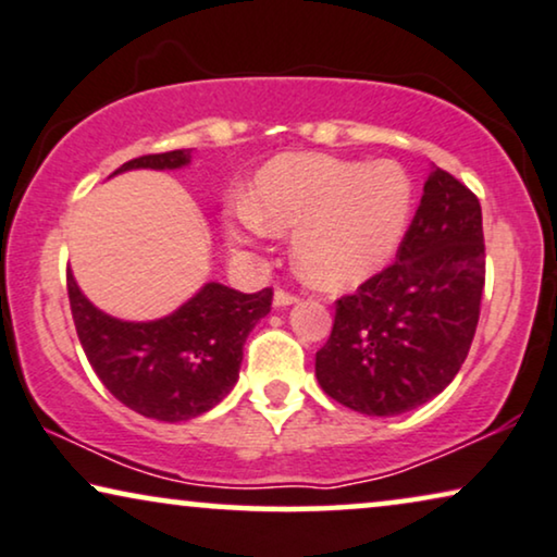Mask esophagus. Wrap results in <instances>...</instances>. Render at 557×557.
I'll return each mask as SVG.
<instances>
[{"instance_id": "esophagus-1", "label": "esophagus", "mask_w": 557, "mask_h": 557, "mask_svg": "<svg viewBox=\"0 0 557 557\" xmlns=\"http://www.w3.org/2000/svg\"><path fill=\"white\" fill-rule=\"evenodd\" d=\"M293 302H298L295 295L285 293V290H274V295H272V306L274 308H287V306H293Z\"/></svg>"}]
</instances>
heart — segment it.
<instances>
[{"label":"heart","instance_id":"obj_1","mask_svg":"<svg viewBox=\"0 0 557 557\" xmlns=\"http://www.w3.org/2000/svg\"><path fill=\"white\" fill-rule=\"evenodd\" d=\"M412 203V177L392 160L280 154L257 173L249 201L226 211L224 236L228 247L251 249L270 234H293V264L306 283L354 290L397 257Z\"/></svg>","mask_w":557,"mask_h":557}]
</instances>
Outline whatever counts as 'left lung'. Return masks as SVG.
I'll use <instances>...</instances> for the list:
<instances>
[{
	"instance_id": "8db88e82",
	"label": "left lung",
	"mask_w": 557,
	"mask_h": 557,
	"mask_svg": "<svg viewBox=\"0 0 557 557\" xmlns=\"http://www.w3.org/2000/svg\"><path fill=\"white\" fill-rule=\"evenodd\" d=\"M484 267L479 198L433 165L397 262L336 302L315 354L325 395L374 418L441 395L476 333Z\"/></svg>"
}]
</instances>
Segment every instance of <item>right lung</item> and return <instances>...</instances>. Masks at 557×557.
<instances>
[{
    "label": "right lung",
    "instance_id": "right-lung-1",
    "mask_svg": "<svg viewBox=\"0 0 557 557\" xmlns=\"http://www.w3.org/2000/svg\"><path fill=\"white\" fill-rule=\"evenodd\" d=\"M188 165L190 150H173L124 162L109 177ZM69 300L81 346L103 387L145 418L183 422L209 412L234 389L244 344L270 313L272 290L239 293L206 283L170 315L122 321L96 308L69 270Z\"/></svg>",
    "mask_w": 557,
    "mask_h": 557
}]
</instances>
